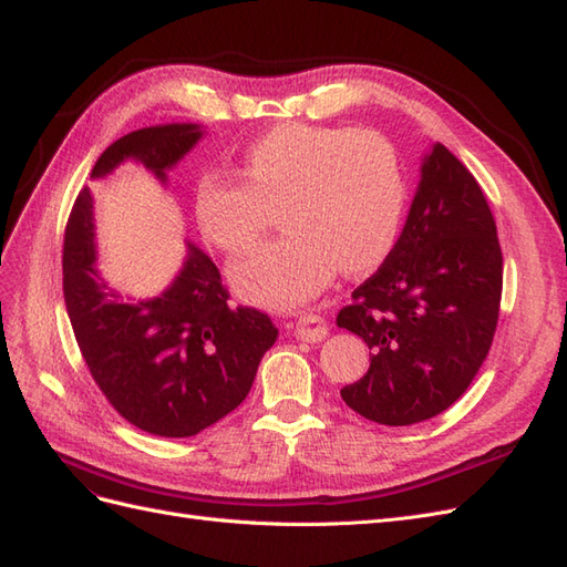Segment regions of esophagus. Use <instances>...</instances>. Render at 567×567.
<instances>
[{"label": "esophagus", "instance_id": "obj_1", "mask_svg": "<svg viewBox=\"0 0 567 567\" xmlns=\"http://www.w3.org/2000/svg\"><path fill=\"white\" fill-rule=\"evenodd\" d=\"M296 336L305 342H321L326 336H329V323H326L323 317L305 312L296 321Z\"/></svg>", "mask_w": 567, "mask_h": 567}]
</instances>
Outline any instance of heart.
Segmentation results:
<instances>
[{
	"label": "heart",
	"mask_w": 567,
	"mask_h": 567,
	"mask_svg": "<svg viewBox=\"0 0 567 567\" xmlns=\"http://www.w3.org/2000/svg\"><path fill=\"white\" fill-rule=\"evenodd\" d=\"M244 179L203 173L194 210L205 238L255 246L279 210L286 231L231 265L238 296L271 307L305 305L342 277H364L390 255L404 217L400 161L383 136L350 127L279 125L244 151Z\"/></svg>",
	"instance_id": "1"
}]
</instances>
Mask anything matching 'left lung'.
I'll list each match as a JSON object with an SVG mask.
<instances>
[{
    "label": "left lung",
    "mask_w": 567,
    "mask_h": 567,
    "mask_svg": "<svg viewBox=\"0 0 567 567\" xmlns=\"http://www.w3.org/2000/svg\"><path fill=\"white\" fill-rule=\"evenodd\" d=\"M502 279L483 188L450 148L433 144L398 244L336 319L371 350L364 379L340 398L383 425H411L450 409L489 352Z\"/></svg>",
    "instance_id": "obj_1"
}]
</instances>
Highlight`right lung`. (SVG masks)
Listing matches in <instances>:
<instances>
[{
    "mask_svg": "<svg viewBox=\"0 0 567 567\" xmlns=\"http://www.w3.org/2000/svg\"><path fill=\"white\" fill-rule=\"evenodd\" d=\"M194 123L120 136L92 167L109 177L125 161L161 184L200 140ZM182 269L161 296L120 293L96 269L94 198L84 186L63 238V298L92 379L120 416L144 433L192 437L246 400L279 329L252 307H231L219 269L186 244Z\"/></svg>",
    "mask_w": 567,
    "mask_h": 567,
    "instance_id": "obj_1",
    "label": "right lung"
}]
</instances>
